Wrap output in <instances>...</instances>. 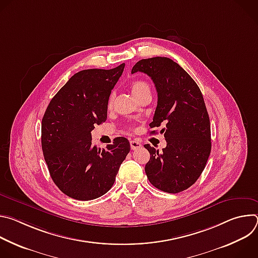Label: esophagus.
Segmentation results:
<instances>
[{
	"label": "esophagus",
	"mask_w": 258,
	"mask_h": 258,
	"mask_svg": "<svg viewBox=\"0 0 258 258\" xmlns=\"http://www.w3.org/2000/svg\"><path fill=\"white\" fill-rule=\"evenodd\" d=\"M130 144H131V148L133 150H136V149L141 148V147H142V144L139 141H136V140H131Z\"/></svg>",
	"instance_id": "34e87169"
}]
</instances>
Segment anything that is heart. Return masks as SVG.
Wrapping results in <instances>:
<instances>
[{
	"label": "heart",
	"mask_w": 258,
	"mask_h": 258,
	"mask_svg": "<svg viewBox=\"0 0 258 258\" xmlns=\"http://www.w3.org/2000/svg\"><path fill=\"white\" fill-rule=\"evenodd\" d=\"M131 89H132V93L134 94V96L137 98L140 95L146 93V92H150V86L148 85V83L142 81V80H136L134 82H132L131 84ZM114 93H111L109 96L108 99V106L111 107L113 104V100H114Z\"/></svg>",
	"instance_id": "1"
}]
</instances>
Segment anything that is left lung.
I'll return each instance as SVG.
<instances>
[{"label": "left lung", "mask_w": 258, "mask_h": 258, "mask_svg": "<svg viewBox=\"0 0 258 258\" xmlns=\"http://www.w3.org/2000/svg\"><path fill=\"white\" fill-rule=\"evenodd\" d=\"M144 72L153 81L158 101L150 127L165 124L162 152L149 144L145 171L152 185L166 193L190 188L201 175L211 151L210 121L202 93L176 62L166 57L142 59L132 73ZM152 131L151 134H155Z\"/></svg>", "instance_id": "left-lung-1"}]
</instances>
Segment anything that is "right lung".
<instances>
[{
    "label": "right lung",
    "instance_id": "1",
    "mask_svg": "<svg viewBox=\"0 0 258 258\" xmlns=\"http://www.w3.org/2000/svg\"><path fill=\"white\" fill-rule=\"evenodd\" d=\"M124 63L86 69L72 76L53 97L42 119V149L55 185L70 198L88 201L107 193L130 152L118 137L106 149L92 145L91 132L107 119L108 99Z\"/></svg>",
    "mask_w": 258,
    "mask_h": 258
}]
</instances>
